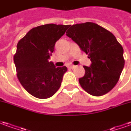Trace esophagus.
<instances>
[{
    "label": "esophagus",
    "instance_id": "obj_1",
    "mask_svg": "<svg viewBox=\"0 0 131 131\" xmlns=\"http://www.w3.org/2000/svg\"><path fill=\"white\" fill-rule=\"evenodd\" d=\"M75 67H76V66H74V65H70L68 67V68H69V69H74Z\"/></svg>",
    "mask_w": 131,
    "mask_h": 131
}]
</instances>
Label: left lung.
Segmentation results:
<instances>
[{"label": "left lung", "instance_id": "left-lung-1", "mask_svg": "<svg viewBox=\"0 0 131 131\" xmlns=\"http://www.w3.org/2000/svg\"><path fill=\"white\" fill-rule=\"evenodd\" d=\"M69 27L67 36L91 61L90 67L84 66L85 74L79 79L81 86L92 96L107 94L116 86L124 67L123 47L111 32L94 23Z\"/></svg>", "mask_w": 131, "mask_h": 131}]
</instances>
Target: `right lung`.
<instances>
[{
    "label": "right lung",
    "instance_id": "add662e5",
    "mask_svg": "<svg viewBox=\"0 0 131 131\" xmlns=\"http://www.w3.org/2000/svg\"><path fill=\"white\" fill-rule=\"evenodd\" d=\"M69 25L47 24L31 29L19 40L15 54L17 77L22 86L38 99L51 97L59 89L65 66L56 67L49 62L54 45Z\"/></svg>",
    "mask_w": 131,
    "mask_h": 131
}]
</instances>
